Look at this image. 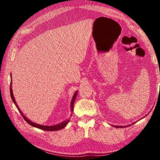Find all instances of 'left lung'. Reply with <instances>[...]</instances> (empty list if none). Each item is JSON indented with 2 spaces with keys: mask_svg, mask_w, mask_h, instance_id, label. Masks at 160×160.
I'll return each mask as SVG.
<instances>
[{
  "mask_svg": "<svg viewBox=\"0 0 160 160\" xmlns=\"http://www.w3.org/2000/svg\"><path fill=\"white\" fill-rule=\"evenodd\" d=\"M129 126H131V125H129ZM114 127H116V128H125V127H126V126H114Z\"/></svg>",
  "mask_w": 160,
  "mask_h": 160,
  "instance_id": "1",
  "label": "left lung"
}]
</instances>
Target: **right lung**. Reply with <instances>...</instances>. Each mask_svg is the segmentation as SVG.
<instances>
[{
    "mask_svg": "<svg viewBox=\"0 0 160 160\" xmlns=\"http://www.w3.org/2000/svg\"><path fill=\"white\" fill-rule=\"evenodd\" d=\"M12 78V77H11ZM10 96H11V98L12 102H14L15 105L16 106V107L18 108V109L19 110V112L21 113V115L22 116L23 118L25 119V120L28 122L29 125L32 126L33 127H35V128H39V129H42V130H44V131H59V130H61L63 129L64 127H66V125L68 123L70 119H66V120L63 121V122H61L60 123H58L56 124V125H53V126H44V125H40V124H37V123H35L34 122H32V121L29 120L28 118L26 117V116L24 115V113L21 112V110L20 109V108L18 107L17 103L15 102V97L14 95H13V92H12V80H11V82H10ZM77 94H78V91L75 92L74 93L73 96H72V98L71 100V102H70V109H71V112H72V111H73V107H74V102H75V100L76 99V96H77ZM72 116V115H71Z\"/></svg>",
    "mask_w": 160,
    "mask_h": 160,
    "instance_id": "1",
    "label": "right lung"
}]
</instances>
